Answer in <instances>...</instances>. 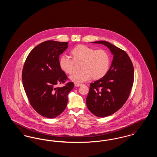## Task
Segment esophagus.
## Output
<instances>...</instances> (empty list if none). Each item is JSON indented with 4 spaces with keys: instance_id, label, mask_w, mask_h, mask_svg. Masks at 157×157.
Returning a JSON list of instances; mask_svg holds the SVG:
<instances>
[{
    "instance_id": "obj_1",
    "label": "esophagus",
    "mask_w": 157,
    "mask_h": 157,
    "mask_svg": "<svg viewBox=\"0 0 157 157\" xmlns=\"http://www.w3.org/2000/svg\"><path fill=\"white\" fill-rule=\"evenodd\" d=\"M74 85H75V86L76 87H78V86H81L82 85V83H76V82H75L74 83Z\"/></svg>"
}]
</instances>
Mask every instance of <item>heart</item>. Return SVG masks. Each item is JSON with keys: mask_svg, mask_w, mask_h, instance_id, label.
I'll return each mask as SVG.
<instances>
[{"mask_svg": "<svg viewBox=\"0 0 157 157\" xmlns=\"http://www.w3.org/2000/svg\"><path fill=\"white\" fill-rule=\"evenodd\" d=\"M70 55L72 59L66 55L60 57L59 66L65 74L71 75L75 70V63H80V71L70 76L73 82H85L91 78L93 80L101 79L109 69L111 57L105 49H95L87 45L79 44L71 50Z\"/></svg>", "mask_w": 157, "mask_h": 157, "instance_id": "obj_1", "label": "heart"}]
</instances>
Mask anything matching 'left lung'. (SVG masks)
<instances>
[{
    "instance_id": "8db88e82",
    "label": "left lung",
    "mask_w": 157,
    "mask_h": 157,
    "mask_svg": "<svg viewBox=\"0 0 157 157\" xmlns=\"http://www.w3.org/2000/svg\"><path fill=\"white\" fill-rule=\"evenodd\" d=\"M92 43L105 45L113 55L108 73L90 84L86 99L90 112L98 117H105L118 111L126 102L133 85L134 69L125 51L106 41Z\"/></svg>"
}]
</instances>
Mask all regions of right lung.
I'll return each mask as SVG.
<instances>
[{
	"label": "right lung",
	"mask_w": 157,
	"mask_h": 157,
	"mask_svg": "<svg viewBox=\"0 0 157 157\" xmlns=\"http://www.w3.org/2000/svg\"><path fill=\"white\" fill-rule=\"evenodd\" d=\"M67 42L45 41L34 48L25 62L23 85L29 103L40 115L54 118L66 108L67 95L74 88L59 66V58L67 48Z\"/></svg>",
	"instance_id": "right-lung-1"
}]
</instances>
